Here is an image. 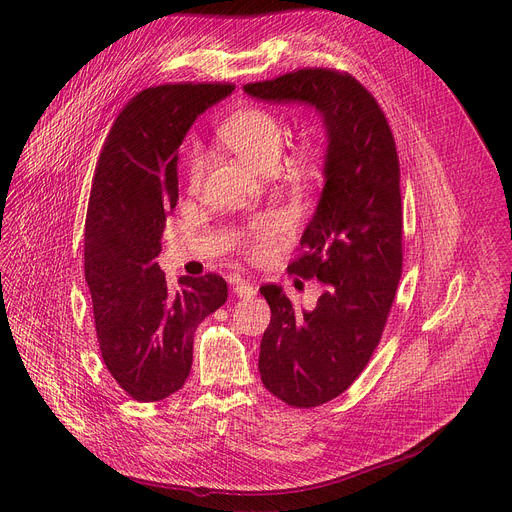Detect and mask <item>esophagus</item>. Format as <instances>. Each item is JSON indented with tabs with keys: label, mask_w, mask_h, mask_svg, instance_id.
Segmentation results:
<instances>
[{
	"label": "esophagus",
	"mask_w": 512,
	"mask_h": 512,
	"mask_svg": "<svg viewBox=\"0 0 512 512\" xmlns=\"http://www.w3.org/2000/svg\"><path fill=\"white\" fill-rule=\"evenodd\" d=\"M233 294L239 296V298H251V296L257 294V287H255V283H251V281L235 279V281H233Z\"/></svg>",
	"instance_id": "esophagus-1"
}]
</instances>
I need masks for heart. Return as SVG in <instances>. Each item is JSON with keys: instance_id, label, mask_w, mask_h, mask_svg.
I'll return each instance as SVG.
<instances>
[{"instance_id": "1", "label": "heart", "mask_w": 512, "mask_h": 512, "mask_svg": "<svg viewBox=\"0 0 512 512\" xmlns=\"http://www.w3.org/2000/svg\"><path fill=\"white\" fill-rule=\"evenodd\" d=\"M218 137L241 160L257 170H269L275 166L283 141L281 119L263 107H245L227 117L218 127ZM312 160V150L302 148L298 152V164L306 166ZM204 174V152L200 145H192L186 156V184L190 190L200 186ZM287 231L285 218L277 212H267L245 233V247L251 255H265Z\"/></svg>"}]
</instances>
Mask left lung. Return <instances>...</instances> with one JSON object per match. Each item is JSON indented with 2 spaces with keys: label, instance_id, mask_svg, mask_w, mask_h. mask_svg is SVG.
<instances>
[{
  "label": "left lung",
  "instance_id": "obj_1",
  "mask_svg": "<svg viewBox=\"0 0 512 512\" xmlns=\"http://www.w3.org/2000/svg\"><path fill=\"white\" fill-rule=\"evenodd\" d=\"M267 103H306L324 119V190L287 271L324 291L296 312L279 285L259 291L271 308L261 338L265 389L310 409L344 393L367 367L385 330L403 269V210L395 139L375 97L348 72L300 68L249 83Z\"/></svg>",
  "mask_w": 512,
  "mask_h": 512
}]
</instances>
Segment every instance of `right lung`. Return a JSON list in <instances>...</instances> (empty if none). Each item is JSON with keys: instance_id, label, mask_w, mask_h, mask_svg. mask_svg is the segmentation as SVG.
Here are the masks:
<instances>
[{"instance_id": "add662e5", "label": "right lung", "mask_w": 512, "mask_h": 512, "mask_svg": "<svg viewBox=\"0 0 512 512\" xmlns=\"http://www.w3.org/2000/svg\"><path fill=\"white\" fill-rule=\"evenodd\" d=\"M231 83H170L137 93L103 143L85 221V277L107 371L135 401L184 387L198 324L227 302V281L206 273L166 283L156 263L178 202V148Z\"/></svg>"}]
</instances>
